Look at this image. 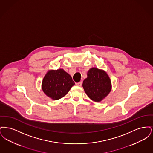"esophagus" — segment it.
I'll use <instances>...</instances> for the list:
<instances>
[{"instance_id":"34e87169","label":"esophagus","mask_w":153,"mask_h":153,"mask_svg":"<svg viewBox=\"0 0 153 153\" xmlns=\"http://www.w3.org/2000/svg\"><path fill=\"white\" fill-rule=\"evenodd\" d=\"M76 85L77 86L81 87V86L82 85V82H81V81H80L79 82H76Z\"/></svg>"}]
</instances>
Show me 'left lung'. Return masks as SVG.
Returning <instances> with one entry per match:
<instances>
[{
  "instance_id": "obj_1",
  "label": "left lung",
  "mask_w": 153,
  "mask_h": 153,
  "mask_svg": "<svg viewBox=\"0 0 153 153\" xmlns=\"http://www.w3.org/2000/svg\"><path fill=\"white\" fill-rule=\"evenodd\" d=\"M82 87L91 100L100 102L111 92V81L105 71L92 68L88 72L87 78L84 80Z\"/></svg>"
}]
</instances>
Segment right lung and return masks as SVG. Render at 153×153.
Instances as JSON below:
<instances>
[{
	"mask_svg": "<svg viewBox=\"0 0 153 153\" xmlns=\"http://www.w3.org/2000/svg\"><path fill=\"white\" fill-rule=\"evenodd\" d=\"M74 85L72 77L62 69L50 70L42 82L44 93L51 99L57 100L65 96Z\"/></svg>",
	"mask_w": 153,
	"mask_h": 153,
	"instance_id": "obj_1",
	"label": "right lung"
}]
</instances>
